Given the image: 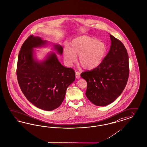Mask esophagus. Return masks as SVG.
Here are the masks:
<instances>
[{
	"label": "esophagus",
	"mask_w": 147,
	"mask_h": 147,
	"mask_svg": "<svg viewBox=\"0 0 147 147\" xmlns=\"http://www.w3.org/2000/svg\"><path fill=\"white\" fill-rule=\"evenodd\" d=\"M76 76L77 79H80V73L78 71H76Z\"/></svg>",
	"instance_id": "1"
}]
</instances>
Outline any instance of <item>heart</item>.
I'll use <instances>...</instances> for the list:
<instances>
[{
  "label": "heart",
  "instance_id": "b5f03b06",
  "mask_svg": "<svg viewBox=\"0 0 147 147\" xmlns=\"http://www.w3.org/2000/svg\"><path fill=\"white\" fill-rule=\"evenodd\" d=\"M107 52L105 44L96 38L81 36L73 39L69 47L66 46L63 51L64 61L68 66L76 61L85 69H93L102 61Z\"/></svg>",
  "mask_w": 147,
  "mask_h": 147
}]
</instances>
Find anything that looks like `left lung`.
<instances>
[{"instance_id":"8db88e82","label":"left lung","mask_w":147,"mask_h":147,"mask_svg":"<svg viewBox=\"0 0 147 147\" xmlns=\"http://www.w3.org/2000/svg\"><path fill=\"white\" fill-rule=\"evenodd\" d=\"M110 38V50L101 63L93 69L81 74L87 83V98L98 106L114 102L125 89L129 76L127 49L120 40L111 34Z\"/></svg>"}]
</instances>
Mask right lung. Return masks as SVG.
<instances>
[{
	"label": "right lung",
	"mask_w": 147,
	"mask_h": 147,
	"mask_svg": "<svg viewBox=\"0 0 147 147\" xmlns=\"http://www.w3.org/2000/svg\"><path fill=\"white\" fill-rule=\"evenodd\" d=\"M47 42L39 36L28 37L19 53L17 76L27 99L37 108L51 111L62 103L66 89L75 80L76 73L71 68L62 66L54 52L48 54L41 61L36 59L33 49L45 46ZM54 49L62 54L61 46L54 45Z\"/></svg>",
	"instance_id": "right-lung-1"
}]
</instances>
